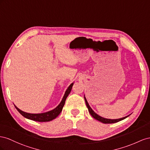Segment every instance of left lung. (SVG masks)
I'll use <instances>...</instances> for the list:
<instances>
[{
    "label": "left lung",
    "instance_id": "1",
    "mask_svg": "<svg viewBox=\"0 0 150 150\" xmlns=\"http://www.w3.org/2000/svg\"><path fill=\"white\" fill-rule=\"evenodd\" d=\"M84 99H85V103H86V105H87V107L88 108V112H90V114H91V115H92V116L94 118L97 119V120H98L99 121H100L102 123H104V124H112V123H115V122H117L119 121H122L123 120V119H126V117H127L128 116H129V115H127V116L126 117H122V118H120V119H106V118H104V117H102L101 116H100V115H98L97 114H96L94 111L92 109V108L90 107L88 102L86 99V98H85V96H84Z\"/></svg>",
    "mask_w": 150,
    "mask_h": 150
}]
</instances>
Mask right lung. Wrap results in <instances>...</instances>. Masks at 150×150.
Returning <instances> with one entry per match:
<instances>
[{"label": "right lung", "instance_id": "add662e5", "mask_svg": "<svg viewBox=\"0 0 150 150\" xmlns=\"http://www.w3.org/2000/svg\"><path fill=\"white\" fill-rule=\"evenodd\" d=\"M73 85H74V83L70 84V86L68 87L67 90L65 93V95H64L63 99L60 103H59V104L57 107L56 108H54V109L51 110H50L48 112L40 113V114H31V113L25 112L24 111L21 110L19 108H17L16 105L14 106L16 108V109L19 111V112L23 116L28 119H31V120L38 121V122H48V121H52L53 119L56 118L62 112L63 106L65 105L67 98L71 91Z\"/></svg>", "mask_w": 150, "mask_h": 150}]
</instances>
